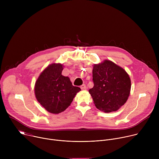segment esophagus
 Here are the masks:
<instances>
[{
  "label": "esophagus",
  "instance_id": "34e87169",
  "mask_svg": "<svg viewBox=\"0 0 159 159\" xmlns=\"http://www.w3.org/2000/svg\"><path fill=\"white\" fill-rule=\"evenodd\" d=\"M85 88H86V86H85V84H82V85H80V89H81L82 90H84V89H85Z\"/></svg>",
  "mask_w": 159,
  "mask_h": 159
}]
</instances>
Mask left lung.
Here are the masks:
<instances>
[{"label":"left lung","mask_w":159,"mask_h":159,"mask_svg":"<svg viewBox=\"0 0 159 159\" xmlns=\"http://www.w3.org/2000/svg\"><path fill=\"white\" fill-rule=\"evenodd\" d=\"M94 87L89 90L96 107L104 112L117 111L127 101L131 89L129 75L121 67L110 60L94 65Z\"/></svg>","instance_id":"left-lung-1"}]
</instances>
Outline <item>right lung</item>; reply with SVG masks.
Listing matches in <instances>:
<instances>
[{"mask_svg": "<svg viewBox=\"0 0 159 159\" xmlns=\"http://www.w3.org/2000/svg\"><path fill=\"white\" fill-rule=\"evenodd\" d=\"M62 70V65L53 63L43 70L35 84L38 101L53 114L64 111L81 90L74 86L69 77L61 75Z\"/></svg>", "mask_w": 159, "mask_h": 159, "instance_id": "right-lung-1", "label": "right lung"}]
</instances>
